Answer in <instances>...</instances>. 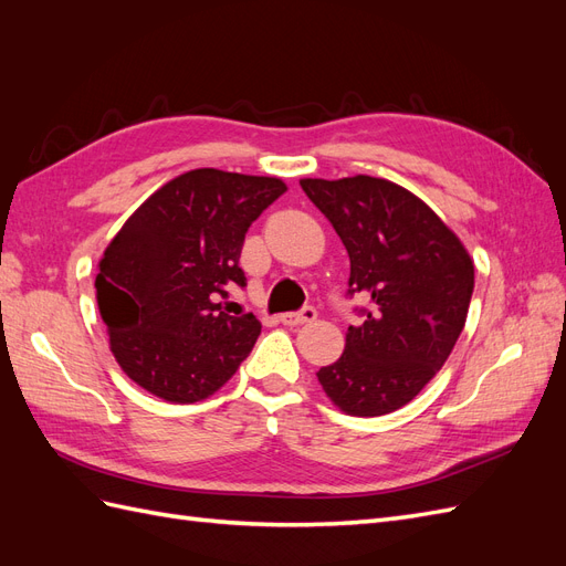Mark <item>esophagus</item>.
I'll return each mask as SVG.
<instances>
[{"mask_svg": "<svg viewBox=\"0 0 566 566\" xmlns=\"http://www.w3.org/2000/svg\"><path fill=\"white\" fill-rule=\"evenodd\" d=\"M316 318L314 306H302L300 312H285L281 314V323L285 325H302V323H312Z\"/></svg>", "mask_w": 566, "mask_h": 566, "instance_id": "esophagus-1", "label": "esophagus"}]
</instances>
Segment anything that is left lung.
Instances as JSON below:
<instances>
[{
    "label": "left lung",
    "instance_id": "8db88e82",
    "mask_svg": "<svg viewBox=\"0 0 566 566\" xmlns=\"http://www.w3.org/2000/svg\"><path fill=\"white\" fill-rule=\"evenodd\" d=\"M349 254L347 297L361 325L316 378L349 416H385L416 399L447 364L465 328L474 266L455 233L406 188L387 179H302Z\"/></svg>",
    "mask_w": 566,
    "mask_h": 566
}]
</instances>
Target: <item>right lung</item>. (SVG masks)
Wrapping results in <instances>:
<instances>
[{"mask_svg": "<svg viewBox=\"0 0 566 566\" xmlns=\"http://www.w3.org/2000/svg\"><path fill=\"white\" fill-rule=\"evenodd\" d=\"M283 193L281 179L205 167L165 184L125 221L98 264L96 302L111 352L136 385L193 403L231 380L262 325L227 314L221 300L245 287V233Z\"/></svg>", "mask_w": 566, "mask_h": 566, "instance_id": "1", "label": "right lung"}]
</instances>
